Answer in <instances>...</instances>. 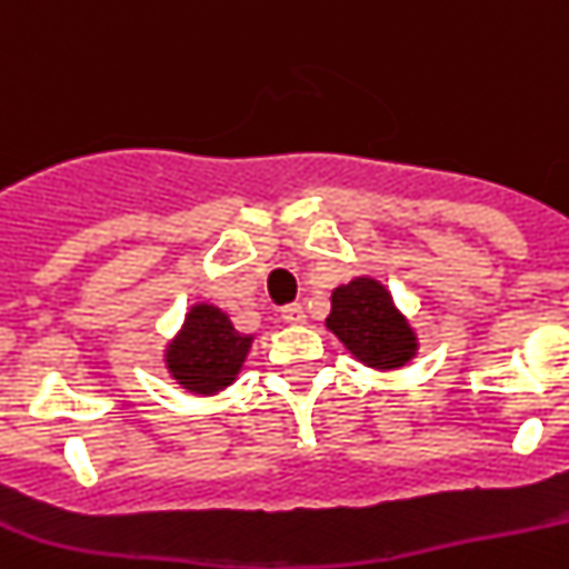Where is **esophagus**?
I'll list each match as a JSON object with an SVG mask.
<instances>
[{"label": "esophagus", "mask_w": 569, "mask_h": 569, "mask_svg": "<svg viewBox=\"0 0 569 569\" xmlns=\"http://www.w3.org/2000/svg\"><path fill=\"white\" fill-rule=\"evenodd\" d=\"M283 320L289 322V326H302V322H306V309H302L300 302H295V306H286Z\"/></svg>", "instance_id": "1"}]
</instances>
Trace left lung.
I'll use <instances>...</instances> for the list:
<instances>
[{
    "mask_svg": "<svg viewBox=\"0 0 569 569\" xmlns=\"http://www.w3.org/2000/svg\"><path fill=\"white\" fill-rule=\"evenodd\" d=\"M326 328L359 365L379 373L401 370L418 357L421 339L379 278L359 274L331 291Z\"/></svg>",
    "mask_w": 569,
    "mask_h": 569,
    "instance_id": "8db88e82",
    "label": "left lung"
}]
</instances>
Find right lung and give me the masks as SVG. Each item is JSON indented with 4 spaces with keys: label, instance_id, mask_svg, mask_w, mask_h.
I'll return each mask as SVG.
<instances>
[{
    "label": "right lung",
    "instance_id": "1",
    "mask_svg": "<svg viewBox=\"0 0 569 569\" xmlns=\"http://www.w3.org/2000/svg\"><path fill=\"white\" fill-rule=\"evenodd\" d=\"M254 333H241L216 302L199 300L162 348L164 373L190 396H219L241 373Z\"/></svg>",
    "mask_w": 569,
    "mask_h": 569
}]
</instances>
